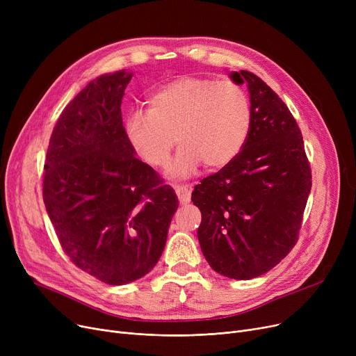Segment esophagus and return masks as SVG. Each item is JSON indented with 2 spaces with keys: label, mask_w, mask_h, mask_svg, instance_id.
Returning a JSON list of instances; mask_svg holds the SVG:
<instances>
[{
  "label": "esophagus",
  "mask_w": 356,
  "mask_h": 356,
  "mask_svg": "<svg viewBox=\"0 0 356 356\" xmlns=\"http://www.w3.org/2000/svg\"><path fill=\"white\" fill-rule=\"evenodd\" d=\"M175 191H176V195L179 197V202L181 204H188L192 199V191L189 186H181V184H175Z\"/></svg>",
  "instance_id": "obj_1"
}]
</instances>
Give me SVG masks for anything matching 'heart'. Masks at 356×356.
Masks as SVG:
<instances>
[{"label": "heart", "instance_id": "1", "mask_svg": "<svg viewBox=\"0 0 356 356\" xmlns=\"http://www.w3.org/2000/svg\"><path fill=\"white\" fill-rule=\"evenodd\" d=\"M148 114H129L125 131L134 152L152 167H164L175 137L180 145L170 172L186 177L203 161L209 168L231 163L251 127L247 92L234 82L184 76L157 89Z\"/></svg>", "mask_w": 356, "mask_h": 356}]
</instances>
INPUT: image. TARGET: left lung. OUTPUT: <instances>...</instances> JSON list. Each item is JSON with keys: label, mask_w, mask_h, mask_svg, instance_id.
Listing matches in <instances>:
<instances>
[{"label": "left lung", "mask_w": 356, "mask_h": 356, "mask_svg": "<svg viewBox=\"0 0 356 356\" xmlns=\"http://www.w3.org/2000/svg\"><path fill=\"white\" fill-rule=\"evenodd\" d=\"M247 83L251 127L238 156L195 186L197 238L209 266L235 280L270 271L296 245L312 189L302 131L287 105L257 74L232 72Z\"/></svg>", "instance_id": "left-lung-1"}]
</instances>
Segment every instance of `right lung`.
<instances>
[{
  "mask_svg": "<svg viewBox=\"0 0 356 356\" xmlns=\"http://www.w3.org/2000/svg\"><path fill=\"white\" fill-rule=\"evenodd\" d=\"M133 73L90 81L56 122L43 200L72 263L111 286L144 277L160 259L177 211L175 191L136 157L121 102Z\"/></svg>",
  "mask_w": 356,
  "mask_h": 356,
  "instance_id": "obj_1",
  "label": "right lung"
}]
</instances>
